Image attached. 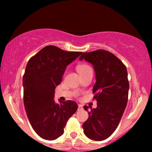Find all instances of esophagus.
<instances>
[{
  "mask_svg": "<svg viewBox=\"0 0 152 152\" xmlns=\"http://www.w3.org/2000/svg\"><path fill=\"white\" fill-rule=\"evenodd\" d=\"M78 111H81V110H83V106H82V105H78Z\"/></svg>",
  "mask_w": 152,
  "mask_h": 152,
  "instance_id": "esophagus-1",
  "label": "esophagus"
}]
</instances>
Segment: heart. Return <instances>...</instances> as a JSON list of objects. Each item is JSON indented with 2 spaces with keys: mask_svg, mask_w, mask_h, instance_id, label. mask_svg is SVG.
I'll list each match as a JSON object with an SVG mask.
<instances>
[{
  "mask_svg": "<svg viewBox=\"0 0 152 152\" xmlns=\"http://www.w3.org/2000/svg\"><path fill=\"white\" fill-rule=\"evenodd\" d=\"M77 70H78V72L81 74H83V73L86 72V71L89 70H92V69L88 65H87L86 64H80L79 66H78Z\"/></svg>",
  "mask_w": 152,
  "mask_h": 152,
  "instance_id": "heart-1",
  "label": "heart"
}]
</instances>
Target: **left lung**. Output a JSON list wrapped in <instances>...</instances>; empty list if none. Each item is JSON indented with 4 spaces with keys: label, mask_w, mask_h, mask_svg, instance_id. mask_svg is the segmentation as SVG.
<instances>
[{
    "label": "left lung",
    "mask_w": 152,
    "mask_h": 152,
    "mask_svg": "<svg viewBox=\"0 0 152 152\" xmlns=\"http://www.w3.org/2000/svg\"><path fill=\"white\" fill-rule=\"evenodd\" d=\"M82 59L94 65L96 81L93 94L97 101L96 109L83 106L89 115L83 124V132L92 140L102 141L114 133L126 109L129 88L126 67L106 50L83 53Z\"/></svg>",
    "instance_id": "obj_1"
}]
</instances>
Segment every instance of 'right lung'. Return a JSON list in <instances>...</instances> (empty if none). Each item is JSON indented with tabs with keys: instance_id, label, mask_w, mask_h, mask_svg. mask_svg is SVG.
I'll return each mask as SVG.
<instances>
[{
	"instance_id": "1",
	"label": "right lung",
	"mask_w": 152,
	"mask_h": 152,
	"mask_svg": "<svg viewBox=\"0 0 152 152\" xmlns=\"http://www.w3.org/2000/svg\"><path fill=\"white\" fill-rule=\"evenodd\" d=\"M82 52L47 46L29 59L23 77V103L31 126L39 137L53 140L64 133L69 118L77 111L75 102L56 104V86L61 83L66 66Z\"/></svg>"
}]
</instances>
